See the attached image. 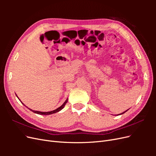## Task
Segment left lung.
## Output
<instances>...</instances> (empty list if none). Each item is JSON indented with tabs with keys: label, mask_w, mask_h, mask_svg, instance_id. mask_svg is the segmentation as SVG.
Here are the masks:
<instances>
[{
	"label": "left lung",
	"mask_w": 156,
	"mask_h": 156,
	"mask_svg": "<svg viewBox=\"0 0 156 156\" xmlns=\"http://www.w3.org/2000/svg\"><path fill=\"white\" fill-rule=\"evenodd\" d=\"M127 110H128V109H127ZM127 111H125V112H122V113H120V114H119V115H122V114H124V112H126V111H127Z\"/></svg>",
	"instance_id": "obj_1"
}]
</instances>
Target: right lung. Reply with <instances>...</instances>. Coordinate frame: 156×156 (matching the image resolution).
Instances as JSON below:
<instances>
[{
    "mask_svg": "<svg viewBox=\"0 0 156 156\" xmlns=\"http://www.w3.org/2000/svg\"><path fill=\"white\" fill-rule=\"evenodd\" d=\"M17 98H18V97H17ZM68 99H67V100L64 101V103H63V104H62V105H61L60 107H59L58 108H56V109L53 110V111H49V112H41V111H37L32 110V109H30V108H29V109H30V111H32L33 112L36 113V114L41 115H49L53 114V113H56V112H58V111H60L62 110V108L64 107L65 105L66 104V103L68 102ZM21 103H22V102H21ZM23 105H24V104H23Z\"/></svg>",
    "mask_w": 156,
    "mask_h": 156,
    "instance_id": "right-lung-1",
    "label": "right lung"
}]
</instances>
